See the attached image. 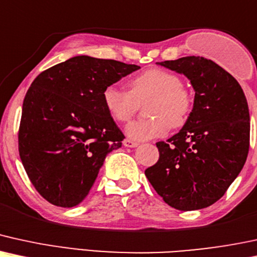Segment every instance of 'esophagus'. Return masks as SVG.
<instances>
[{
    "mask_svg": "<svg viewBox=\"0 0 257 257\" xmlns=\"http://www.w3.org/2000/svg\"><path fill=\"white\" fill-rule=\"evenodd\" d=\"M123 146L127 147V148H136V147H138V143L137 142H134L131 140H125L123 141Z\"/></svg>",
    "mask_w": 257,
    "mask_h": 257,
    "instance_id": "1",
    "label": "esophagus"
}]
</instances>
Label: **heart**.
Returning a JSON list of instances; mask_svg holds the SVG:
<instances>
[{
  "label": "heart",
  "instance_id": "1",
  "mask_svg": "<svg viewBox=\"0 0 257 257\" xmlns=\"http://www.w3.org/2000/svg\"><path fill=\"white\" fill-rule=\"evenodd\" d=\"M128 91L115 85L104 87L102 101L108 114L119 122L135 115L140 104L149 101L148 120L126 126V135L135 141L164 137L172 127L185 123L191 110V93L177 74L161 68H150L136 75L128 83Z\"/></svg>",
  "mask_w": 257,
  "mask_h": 257
}]
</instances>
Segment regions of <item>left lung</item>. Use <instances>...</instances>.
<instances>
[{
    "mask_svg": "<svg viewBox=\"0 0 257 257\" xmlns=\"http://www.w3.org/2000/svg\"><path fill=\"white\" fill-rule=\"evenodd\" d=\"M158 65L184 74L195 90L183 128L158 142L160 158L146 176L168 206L188 212L212 206L225 195L246 161L248 102L239 83L212 60L185 56Z\"/></svg>",
    "mask_w": 257,
    "mask_h": 257,
    "instance_id": "obj_1",
    "label": "left lung"
}]
</instances>
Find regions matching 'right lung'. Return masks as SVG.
<instances>
[{
  "label": "right lung",
  "mask_w": 257,
  "mask_h": 257,
  "mask_svg": "<svg viewBox=\"0 0 257 257\" xmlns=\"http://www.w3.org/2000/svg\"><path fill=\"white\" fill-rule=\"evenodd\" d=\"M140 68L79 55L32 81L23 103L19 155L32 185L51 204H79L105 156L121 147L125 136L104 108L102 92Z\"/></svg>",
  "instance_id": "obj_1"
}]
</instances>
